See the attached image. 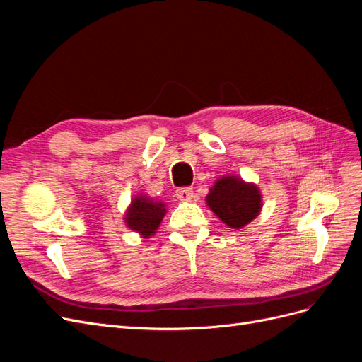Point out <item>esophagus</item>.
Segmentation results:
<instances>
[{
  "instance_id": "1",
  "label": "esophagus",
  "mask_w": 362,
  "mask_h": 362,
  "mask_svg": "<svg viewBox=\"0 0 362 362\" xmlns=\"http://www.w3.org/2000/svg\"><path fill=\"white\" fill-rule=\"evenodd\" d=\"M193 196H194V193L190 187H180L177 190V198L180 201H190V199H193Z\"/></svg>"
}]
</instances>
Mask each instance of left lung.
<instances>
[{"mask_svg":"<svg viewBox=\"0 0 362 362\" xmlns=\"http://www.w3.org/2000/svg\"><path fill=\"white\" fill-rule=\"evenodd\" d=\"M206 204L229 228L240 229L254 221L261 210V194L254 184L223 177L206 194Z\"/></svg>","mask_w":362,"mask_h":362,"instance_id":"obj_1","label":"left lung"}]
</instances>
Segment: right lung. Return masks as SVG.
<instances>
[{
  "label": "right lung",
  "mask_w": 362,
  "mask_h": 362,
  "mask_svg": "<svg viewBox=\"0 0 362 362\" xmlns=\"http://www.w3.org/2000/svg\"><path fill=\"white\" fill-rule=\"evenodd\" d=\"M164 214H166V208L163 202L137 196L127 211L125 222L128 223V228L140 233L144 238H148L156 233Z\"/></svg>",
  "instance_id": "right-lung-1"
}]
</instances>
